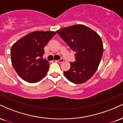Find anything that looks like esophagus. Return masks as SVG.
<instances>
[{"label": "esophagus", "mask_w": 123, "mask_h": 123, "mask_svg": "<svg viewBox=\"0 0 123 123\" xmlns=\"http://www.w3.org/2000/svg\"><path fill=\"white\" fill-rule=\"evenodd\" d=\"M55 61L57 62H59V63H62V62H63V61H64V60H63V58H62L60 60H55Z\"/></svg>", "instance_id": "esophagus-1"}]
</instances>
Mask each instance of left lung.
Segmentation results:
<instances>
[{"label":"left lung","mask_w":123,"mask_h":123,"mask_svg":"<svg viewBox=\"0 0 123 123\" xmlns=\"http://www.w3.org/2000/svg\"><path fill=\"white\" fill-rule=\"evenodd\" d=\"M60 37L76 52V61L64 72L69 81L80 84L89 80L98 68L104 48L100 35L83 25H75L56 31Z\"/></svg>","instance_id":"8db88e82"}]
</instances>
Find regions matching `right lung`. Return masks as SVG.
<instances>
[{"label":"right lung","mask_w":123,"mask_h":123,"mask_svg":"<svg viewBox=\"0 0 123 123\" xmlns=\"http://www.w3.org/2000/svg\"><path fill=\"white\" fill-rule=\"evenodd\" d=\"M55 34L52 31H35L14 43L11 49V63L23 80L36 83L46 75L49 62L42 60L43 47Z\"/></svg>","instance_id":"1"}]
</instances>
